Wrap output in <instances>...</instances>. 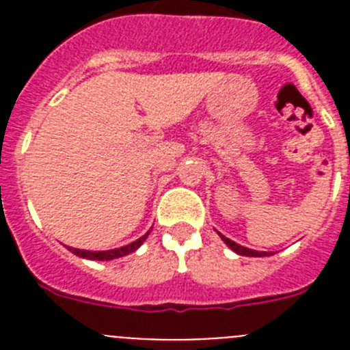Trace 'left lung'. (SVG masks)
Masks as SVG:
<instances>
[{"instance_id":"8db88e82","label":"left lung","mask_w":350,"mask_h":350,"mask_svg":"<svg viewBox=\"0 0 350 350\" xmlns=\"http://www.w3.org/2000/svg\"><path fill=\"white\" fill-rule=\"evenodd\" d=\"M222 240H224L226 242V245L230 247V249H233L234 252H237V254H240V256H267V252H254V250H249V249H245V247H242V245H237V243L234 242H231V240H228V238H224L222 237Z\"/></svg>"}]
</instances>
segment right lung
Here are the masks:
<instances>
[{
  "instance_id": "1",
  "label": "right lung",
  "mask_w": 350,
  "mask_h": 350,
  "mask_svg": "<svg viewBox=\"0 0 350 350\" xmlns=\"http://www.w3.org/2000/svg\"><path fill=\"white\" fill-rule=\"evenodd\" d=\"M148 233H145L144 237L131 242L129 245L119 247V249H110V250H85V249H79V247H68V249L73 252V254L80 256V258H88V259H98V261H110V259L116 258H122V256L129 254V252H135L138 247L144 243V240L147 238Z\"/></svg>"
}]
</instances>
